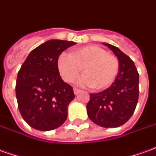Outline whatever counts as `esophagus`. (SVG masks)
Wrapping results in <instances>:
<instances>
[{"mask_svg":"<svg viewBox=\"0 0 156 156\" xmlns=\"http://www.w3.org/2000/svg\"><path fill=\"white\" fill-rule=\"evenodd\" d=\"M73 92H74V94L77 95V94H78L81 92V90L80 89H77V88H73Z\"/></svg>","mask_w":156,"mask_h":156,"instance_id":"34e87169","label":"esophagus"}]
</instances>
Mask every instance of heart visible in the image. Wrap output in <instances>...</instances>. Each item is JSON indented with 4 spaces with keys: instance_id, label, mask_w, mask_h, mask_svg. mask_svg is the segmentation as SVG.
<instances>
[{
    "instance_id": "heart-1",
    "label": "heart",
    "mask_w": 156,
    "mask_h": 156,
    "mask_svg": "<svg viewBox=\"0 0 156 156\" xmlns=\"http://www.w3.org/2000/svg\"><path fill=\"white\" fill-rule=\"evenodd\" d=\"M57 68L65 82L73 81L83 69L84 73L77 79L76 83L101 90L115 81L119 71V61L116 56L107 54L103 48L87 45L76 48L72 54L61 53L57 58Z\"/></svg>"
}]
</instances>
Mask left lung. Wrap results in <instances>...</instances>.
<instances>
[{"instance_id":"1","label":"left lung","mask_w":156,"mask_h":156,"mask_svg":"<svg viewBox=\"0 0 156 156\" xmlns=\"http://www.w3.org/2000/svg\"><path fill=\"white\" fill-rule=\"evenodd\" d=\"M119 61V72L112 85L100 93L90 94L87 113L94 123L117 127L133 116L139 100V73L129 56L108 43H103Z\"/></svg>"}]
</instances>
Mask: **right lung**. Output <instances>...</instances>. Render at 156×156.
Masks as SVG:
<instances>
[{
	"label": "right lung",
	"instance_id": "obj_1",
	"mask_svg": "<svg viewBox=\"0 0 156 156\" xmlns=\"http://www.w3.org/2000/svg\"><path fill=\"white\" fill-rule=\"evenodd\" d=\"M73 41L50 40L34 49L17 73L16 97L23 118L40 131L62 126L67 117L68 105L74 99L72 86L63 81L57 58Z\"/></svg>",
	"mask_w": 156,
	"mask_h": 156
}]
</instances>
